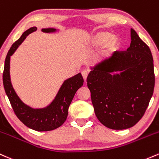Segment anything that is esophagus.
<instances>
[{
  "mask_svg": "<svg viewBox=\"0 0 159 159\" xmlns=\"http://www.w3.org/2000/svg\"><path fill=\"white\" fill-rule=\"evenodd\" d=\"M81 75H82L83 78L84 79V81H86L87 78H88V71H81Z\"/></svg>",
  "mask_w": 159,
  "mask_h": 159,
  "instance_id": "esophagus-1",
  "label": "esophagus"
}]
</instances>
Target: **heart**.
Masks as SVG:
<instances>
[{"label":"heart","mask_w":159,"mask_h":159,"mask_svg":"<svg viewBox=\"0 0 159 159\" xmlns=\"http://www.w3.org/2000/svg\"><path fill=\"white\" fill-rule=\"evenodd\" d=\"M102 45V54L103 56H107L118 50L120 41L117 36L111 35L110 33L107 31L96 33L89 41V47L90 48H98Z\"/></svg>","instance_id":"b5f03b06"}]
</instances>
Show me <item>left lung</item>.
<instances>
[{"label":"left lung","mask_w":159,"mask_h":159,"mask_svg":"<svg viewBox=\"0 0 159 159\" xmlns=\"http://www.w3.org/2000/svg\"><path fill=\"white\" fill-rule=\"evenodd\" d=\"M130 38L126 51H117L99 62L87 78L96 116L113 130L134 126L143 116L154 90L150 49L133 29Z\"/></svg>","instance_id":"obj_1"}]
</instances>
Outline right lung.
Here are the masks:
<instances>
[{"label":"right lung","mask_w":159,"mask_h":159,"mask_svg":"<svg viewBox=\"0 0 159 159\" xmlns=\"http://www.w3.org/2000/svg\"><path fill=\"white\" fill-rule=\"evenodd\" d=\"M36 30V27H31L26 30L10 48L5 59L3 84L7 96L8 97L17 118L25 126L32 130L37 131H49L58 128L66 121L69 106L77 90L82 87L84 79L81 73H78L75 76L66 80L51 103L45 108L33 109L30 106L25 105L21 100L15 92L10 81V57L14 53L26 37ZM41 31L46 33H50L55 32L57 29H42Z\"/></svg>","instance_id":"obj_1"}]
</instances>
